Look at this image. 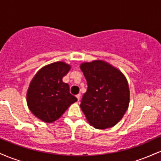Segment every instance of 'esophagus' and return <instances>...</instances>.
<instances>
[{"label": "esophagus", "mask_w": 161, "mask_h": 161, "mask_svg": "<svg viewBox=\"0 0 161 161\" xmlns=\"http://www.w3.org/2000/svg\"><path fill=\"white\" fill-rule=\"evenodd\" d=\"M80 97H81L80 94H78V95H76V97H77V99H78V101H79V99H80Z\"/></svg>", "instance_id": "esophagus-1"}]
</instances>
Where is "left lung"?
I'll return each instance as SVG.
<instances>
[{"label":"left lung","mask_w":161,"mask_h":161,"mask_svg":"<svg viewBox=\"0 0 161 161\" xmlns=\"http://www.w3.org/2000/svg\"><path fill=\"white\" fill-rule=\"evenodd\" d=\"M79 66L88 84L80 104L87 121L98 129L114 126L129 108L130 92L126 78L118 68L103 60L84 62Z\"/></svg>","instance_id":"left-lung-1"}]
</instances>
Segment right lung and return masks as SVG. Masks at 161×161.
<instances>
[{
    "instance_id": "obj_1",
    "label": "right lung",
    "mask_w": 161,
    "mask_h": 161,
    "mask_svg": "<svg viewBox=\"0 0 161 161\" xmlns=\"http://www.w3.org/2000/svg\"><path fill=\"white\" fill-rule=\"evenodd\" d=\"M71 65L64 61L47 64L38 70L28 88L26 102L32 114L40 120H57L77 98L69 93V86L62 79Z\"/></svg>"
}]
</instances>
